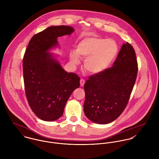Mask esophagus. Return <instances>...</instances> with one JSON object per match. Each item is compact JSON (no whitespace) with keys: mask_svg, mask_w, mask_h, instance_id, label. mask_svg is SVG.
Segmentation results:
<instances>
[{"mask_svg":"<svg viewBox=\"0 0 159 159\" xmlns=\"http://www.w3.org/2000/svg\"><path fill=\"white\" fill-rule=\"evenodd\" d=\"M85 80L84 79H80V86L81 87H83L84 85V84H85Z\"/></svg>","mask_w":159,"mask_h":159,"instance_id":"34e87169","label":"esophagus"}]
</instances>
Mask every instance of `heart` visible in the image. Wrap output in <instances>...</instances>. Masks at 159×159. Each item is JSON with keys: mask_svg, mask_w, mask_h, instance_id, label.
I'll use <instances>...</instances> for the list:
<instances>
[{"mask_svg": "<svg viewBox=\"0 0 159 159\" xmlns=\"http://www.w3.org/2000/svg\"><path fill=\"white\" fill-rule=\"evenodd\" d=\"M118 52L119 47L115 40L90 36L82 39L76 45L75 51H70L69 59L74 64L80 63V58L85 59L84 64L85 70L97 74L111 66Z\"/></svg>", "mask_w": 159, "mask_h": 159, "instance_id": "heart-1", "label": "heart"}]
</instances>
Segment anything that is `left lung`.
Segmentation results:
<instances>
[{
    "label": "left lung",
    "mask_w": 159,
    "mask_h": 159,
    "mask_svg": "<svg viewBox=\"0 0 159 159\" xmlns=\"http://www.w3.org/2000/svg\"><path fill=\"white\" fill-rule=\"evenodd\" d=\"M138 72L133 47L120 48L112 67L89 77L84 85L86 117L98 124H107L119 117L128 104Z\"/></svg>",
    "instance_id": "8db88e82"
}]
</instances>
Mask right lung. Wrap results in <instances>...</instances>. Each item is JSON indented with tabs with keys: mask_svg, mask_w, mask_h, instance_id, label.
I'll return each mask as SVG.
<instances>
[{
	"mask_svg": "<svg viewBox=\"0 0 159 159\" xmlns=\"http://www.w3.org/2000/svg\"><path fill=\"white\" fill-rule=\"evenodd\" d=\"M74 31L69 26L48 27L34 35L26 50L23 61L26 95L32 111L42 120L61 117L69 98L80 86V77L67 72L57 55L50 52L60 47L58 37Z\"/></svg>",
	"mask_w": 159,
	"mask_h": 159,
	"instance_id": "1",
	"label": "right lung"
}]
</instances>
